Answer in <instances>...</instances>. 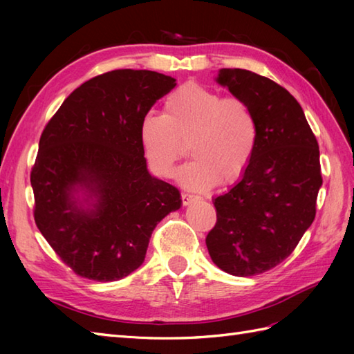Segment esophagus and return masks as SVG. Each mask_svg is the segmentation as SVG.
I'll return each instance as SVG.
<instances>
[{
    "label": "esophagus",
    "mask_w": 354,
    "mask_h": 354,
    "mask_svg": "<svg viewBox=\"0 0 354 354\" xmlns=\"http://www.w3.org/2000/svg\"><path fill=\"white\" fill-rule=\"evenodd\" d=\"M181 199H183V205H190L192 202L198 199V196H194V194H189V193H183Z\"/></svg>",
    "instance_id": "1"
}]
</instances>
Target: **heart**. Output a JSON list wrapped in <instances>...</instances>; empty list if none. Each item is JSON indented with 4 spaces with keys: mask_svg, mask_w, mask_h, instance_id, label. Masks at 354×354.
<instances>
[{
    "mask_svg": "<svg viewBox=\"0 0 354 354\" xmlns=\"http://www.w3.org/2000/svg\"><path fill=\"white\" fill-rule=\"evenodd\" d=\"M259 126L250 106L199 84H185L164 102V115L147 112L140 142L150 170L170 178L189 146L193 160L179 179L193 190L232 183L243 175L255 152Z\"/></svg>",
    "mask_w": 354,
    "mask_h": 354,
    "instance_id": "heart-1",
    "label": "heart"
}]
</instances>
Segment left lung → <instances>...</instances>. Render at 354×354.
<instances>
[{
	"label": "left lung",
	"instance_id": "1",
	"mask_svg": "<svg viewBox=\"0 0 354 354\" xmlns=\"http://www.w3.org/2000/svg\"><path fill=\"white\" fill-rule=\"evenodd\" d=\"M216 82L250 106L259 138L239 183L214 198L217 222L205 243L217 268L252 277L288 259L312 225L322 185L319 147L303 108L274 80L222 68Z\"/></svg>",
	"mask_w": 354,
	"mask_h": 354
}]
</instances>
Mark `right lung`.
Masks as SVG:
<instances>
[{"instance_id": "1", "label": "right lung", "mask_w": 354, "mask_h": 354, "mask_svg": "<svg viewBox=\"0 0 354 354\" xmlns=\"http://www.w3.org/2000/svg\"><path fill=\"white\" fill-rule=\"evenodd\" d=\"M175 79L114 70L82 84L45 126L30 183L41 234L77 275L117 281L138 269L150 236L181 208L176 187L152 176L140 122Z\"/></svg>"}]
</instances>
